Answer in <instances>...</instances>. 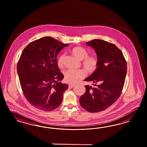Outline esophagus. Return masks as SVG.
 <instances>
[{
  "mask_svg": "<svg viewBox=\"0 0 147 147\" xmlns=\"http://www.w3.org/2000/svg\"><path fill=\"white\" fill-rule=\"evenodd\" d=\"M75 84H69V87L70 88H72L75 87Z\"/></svg>",
  "mask_w": 147,
  "mask_h": 147,
  "instance_id": "obj_1",
  "label": "esophagus"
}]
</instances>
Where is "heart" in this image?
I'll return each instance as SVG.
<instances>
[{"instance_id": "obj_1", "label": "heart", "mask_w": 147, "mask_h": 147, "mask_svg": "<svg viewBox=\"0 0 147 147\" xmlns=\"http://www.w3.org/2000/svg\"><path fill=\"white\" fill-rule=\"evenodd\" d=\"M71 54L77 59L83 60L82 65L89 74H94L97 70L99 61L98 57L94 55L88 56L87 50L80 46L73 47L70 51ZM64 55H61L58 59V65L60 67L64 65ZM64 81L69 84L75 83L78 80L83 78L86 76V72L81 70H71L69 69L64 72Z\"/></svg>"}]
</instances>
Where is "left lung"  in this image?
Returning <instances> with one entry per match:
<instances>
[{
  "label": "left lung",
  "instance_id": "left-lung-1",
  "mask_svg": "<svg viewBox=\"0 0 147 147\" xmlns=\"http://www.w3.org/2000/svg\"><path fill=\"white\" fill-rule=\"evenodd\" d=\"M86 44L95 50L99 64L97 70L84 80L94 84L85 86L86 92L80 98V103L87 111L96 113L109 108L119 98L127 64L122 52L114 44L100 39Z\"/></svg>",
  "mask_w": 147,
  "mask_h": 147
}]
</instances>
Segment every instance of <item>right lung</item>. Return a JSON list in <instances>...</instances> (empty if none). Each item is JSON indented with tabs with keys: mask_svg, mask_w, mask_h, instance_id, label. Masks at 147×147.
I'll return each instance as SVG.
<instances>
[{
	"mask_svg": "<svg viewBox=\"0 0 147 147\" xmlns=\"http://www.w3.org/2000/svg\"><path fill=\"white\" fill-rule=\"evenodd\" d=\"M68 45L44 37L23 49L17 71L24 96L36 109L51 111L61 103L69 86L60 82L64 75L58 67L57 56Z\"/></svg>",
	"mask_w": 147,
	"mask_h": 147,
	"instance_id": "add662e5",
	"label": "right lung"
}]
</instances>
